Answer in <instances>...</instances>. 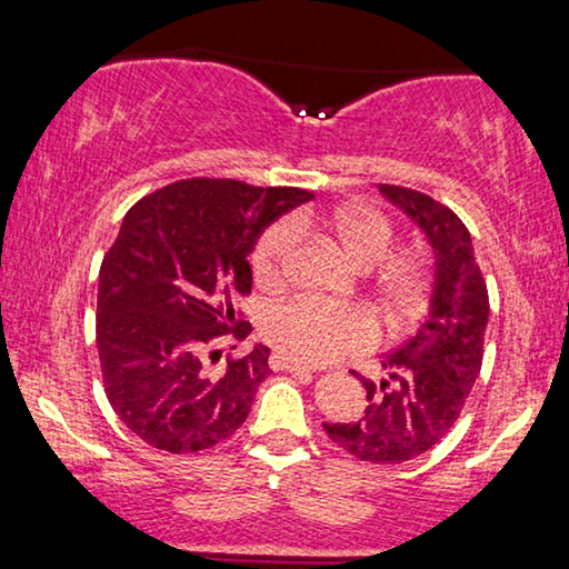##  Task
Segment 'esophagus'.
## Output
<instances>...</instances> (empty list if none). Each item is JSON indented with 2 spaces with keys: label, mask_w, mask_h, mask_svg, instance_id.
Wrapping results in <instances>:
<instances>
[{
  "label": "esophagus",
  "mask_w": 569,
  "mask_h": 569,
  "mask_svg": "<svg viewBox=\"0 0 569 569\" xmlns=\"http://www.w3.org/2000/svg\"><path fill=\"white\" fill-rule=\"evenodd\" d=\"M271 369H276V371H291V373H313L311 366L298 363V361L288 359V356L278 353V351L271 356Z\"/></svg>",
  "instance_id": "esophagus-1"
}]
</instances>
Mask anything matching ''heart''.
<instances>
[{"label":"heart","mask_w":569,"mask_h":569,"mask_svg":"<svg viewBox=\"0 0 569 569\" xmlns=\"http://www.w3.org/2000/svg\"><path fill=\"white\" fill-rule=\"evenodd\" d=\"M323 228L353 266L371 271L393 250V226L377 210L346 208L331 218L301 210L291 220H281L258 238L250 256L258 283L278 286L286 278L288 261L296 248L298 230ZM427 288V268L417 258H399L379 276V293L393 319H407L421 303ZM261 331L273 349L298 363H326L346 353L371 349L379 339V326L363 308H331L311 298H291L266 308Z\"/></svg>","instance_id":"heart-1"}]
</instances>
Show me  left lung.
<instances>
[{
	"instance_id": "obj_1",
	"label": "left lung",
	"mask_w": 569,
	"mask_h": 569,
	"mask_svg": "<svg viewBox=\"0 0 569 569\" xmlns=\"http://www.w3.org/2000/svg\"><path fill=\"white\" fill-rule=\"evenodd\" d=\"M435 250L429 311L399 349L383 356V379L359 377L366 411L349 423H323L336 447L371 465H401L423 455L455 427L485 359L489 293L467 226L427 192L387 186Z\"/></svg>"
}]
</instances>
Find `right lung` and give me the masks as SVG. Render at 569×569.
<instances>
[{"mask_svg":"<svg viewBox=\"0 0 569 569\" xmlns=\"http://www.w3.org/2000/svg\"><path fill=\"white\" fill-rule=\"evenodd\" d=\"M311 198L301 188L188 178L128 210L100 266L98 353L110 407L134 437L192 455L246 421L271 351L258 343L213 369L218 346L250 333L233 298L250 293L256 238Z\"/></svg>","mask_w":569,"mask_h":569,"instance_id":"obj_1","label":"right lung"}]
</instances>
